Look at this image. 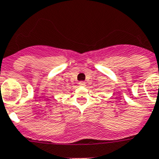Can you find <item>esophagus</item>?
I'll use <instances>...</instances> for the list:
<instances>
[{
    "mask_svg": "<svg viewBox=\"0 0 159 159\" xmlns=\"http://www.w3.org/2000/svg\"><path fill=\"white\" fill-rule=\"evenodd\" d=\"M79 84H80V86H83V87L86 86V83L84 82V81H80V82H79Z\"/></svg>",
    "mask_w": 159,
    "mask_h": 159,
    "instance_id": "esophagus-1",
    "label": "esophagus"
}]
</instances>
